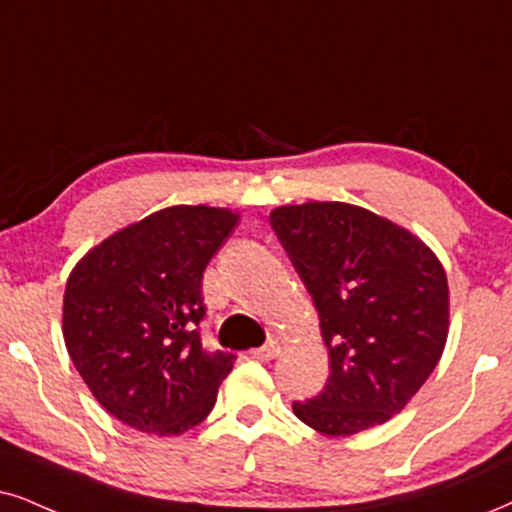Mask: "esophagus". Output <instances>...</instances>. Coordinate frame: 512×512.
<instances>
[{
    "instance_id": "esophagus-1",
    "label": "esophagus",
    "mask_w": 512,
    "mask_h": 512,
    "mask_svg": "<svg viewBox=\"0 0 512 512\" xmlns=\"http://www.w3.org/2000/svg\"><path fill=\"white\" fill-rule=\"evenodd\" d=\"M281 347H283L281 340H269L267 345L255 349V352H252V357L260 359V361H271V359H276L278 354H281Z\"/></svg>"
}]
</instances>
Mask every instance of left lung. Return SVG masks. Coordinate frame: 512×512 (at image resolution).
Returning a JSON list of instances; mask_svg holds the SVG:
<instances>
[{"label":"left lung","instance_id":"1","mask_svg":"<svg viewBox=\"0 0 512 512\" xmlns=\"http://www.w3.org/2000/svg\"><path fill=\"white\" fill-rule=\"evenodd\" d=\"M269 222L312 295L331 359L323 392L293 401L295 416L331 437L383 425L444 352V267L411 231L357 205H283Z\"/></svg>","mask_w":512,"mask_h":512}]
</instances>
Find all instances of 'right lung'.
<instances>
[{"label": "right lung", "instance_id": "right-lung-1", "mask_svg": "<svg viewBox=\"0 0 512 512\" xmlns=\"http://www.w3.org/2000/svg\"><path fill=\"white\" fill-rule=\"evenodd\" d=\"M238 215L174 205L115 231L70 271L63 340L96 401L129 428L181 435L212 411L234 354L205 352L203 271Z\"/></svg>", "mask_w": 512, "mask_h": 512}]
</instances>
